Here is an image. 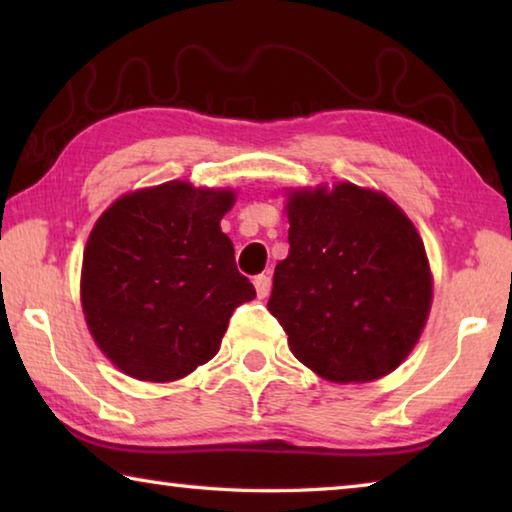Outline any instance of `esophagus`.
<instances>
[{"label":"esophagus","instance_id":"1","mask_svg":"<svg viewBox=\"0 0 512 512\" xmlns=\"http://www.w3.org/2000/svg\"><path fill=\"white\" fill-rule=\"evenodd\" d=\"M253 284H255V289H257V296H259V298H266V296H268V291H271V277H268L266 273L257 275L255 280H253Z\"/></svg>","mask_w":512,"mask_h":512}]
</instances>
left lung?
Masks as SVG:
<instances>
[{"label":"left lung","instance_id":"1","mask_svg":"<svg viewBox=\"0 0 512 512\" xmlns=\"http://www.w3.org/2000/svg\"><path fill=\"white\" fill-rule=\"evenodd\" d=\"M289 257L268 311L289 348L329 381H372L418 343L431 307L424 244L384 194L352 183L289 198Z\"/></svg>","mask_w":512,"mask_h":512}]
</instances>
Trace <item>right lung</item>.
<instances>
[{"label":"right lung","mask_w":512,"mask_h":512,"mask_svg":"<svg viewBox=\"0 0 512 512\" xmlns=\"http://www.w3.org/2000/svg\"><path fill=\"white\" fill-rule=\"evenodd\" d=\"M232 192L171 180L126 194L90 232L81 300L101 352L126 375L173 381L210 361L255 298L221 232Z\"/></svg>","instance_id":"obj_1"}]
</instances>
